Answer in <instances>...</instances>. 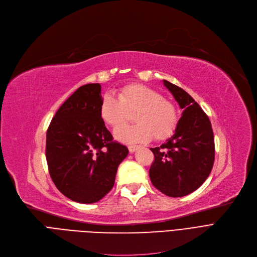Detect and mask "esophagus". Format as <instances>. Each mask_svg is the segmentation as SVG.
I'll return each instance as SVG.
<instances>
[{"mask_svg": "<svg viewBox=\"0 0 257 257\" xmlns=\"http://www.w3.org/2000/svg\"><path fill=\"white\" fill-rule=\"evenodd\" d=\"M139 148H141V146H129L128 149H129V152L130 153H133L136 150H138Z\"/></svg>", "mask_w": 257, "mask_h": 257, "instance_id": "1", "label": "esophagus"}]
</instances>
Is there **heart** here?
Wrapping results in <instances>:
<instances>
[{"instance_id":"heart-1","label":"heart","mask_w":257,"mask_h":257,"mask_svg":"<svg viewBox=\"0 0 257 257\" xmlns=\"http://www.w3.org/2000/svg\"><path fill=\"white\" fill-rule=\"evenodd\" d=\"M136 112L133 126L115 130L114 137L123 143L165 141L172 137L178 125L175 105L160 92L142 84H128L118 92V98L105 93L99 113L105 124L115 129L128 119V112Z\"/></svg>"}]
</instances>
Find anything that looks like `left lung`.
Listing matches in <instances>:
<instances>
[{
	"mask_svg": "<svg viewBox=\"0 0 257 257\" xmlns=\"http://www.w3.org/2000/svg\"><path fill=\"white\" fill-rule=\"evenodd\" d=\"M183 109L174 136L151 148L154 161L149 175L152 184L169 197H183L207 179L214 161V139L210 120L199 104L181 87L164 80Z\"/></svg>",
	"mask_w": 257,
	"mask_h": 257,
	"instance_id": "1",
	"label": "left lung"
}]
</instances>
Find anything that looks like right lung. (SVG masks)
<instances>
[{
	"label": "right lung",
	"mask_w": 257,
	"mask_h": 257,
	"mask_svg": "<svg viewBox=\"0 0 257 257\" xmlns=\"http://www.w3.org/2000/svg\"><path fill=\"white\" fill-rule=\"evenodd\" d=\"M101 100L99 83L80 86L60 106L47 131L50 176L60 193L78 203H94L109 193L117 167L129 152L105 127Z\"/></svg>",
	"instance_id": "right-lung-1"
}]
</instances>
